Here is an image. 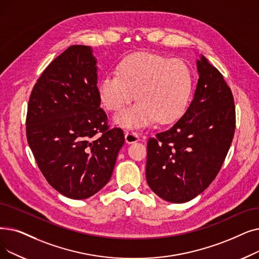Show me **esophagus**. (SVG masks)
<instances>
[{
    "label": "esophagus",
    "instance_id": "esophagus-1",
    "mask_svg": "<svg viewBox=\"0 0 259 259\" xmlns=\"http://www.w3.org/2000/svg\"><path fill=\"white\" fill-rule=\"evenodd\" d=\"M125 140L128 144H133L140 141V137L137 132L134 131H128L125 133Z\"/></svg>",
    "mask_w": 259,
    "mask_h": 259
}]
</instances>
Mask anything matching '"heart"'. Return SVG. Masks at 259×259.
Here are the masks:
<instances>
[{
    "label": "heart",
    "mask_w": 259,
    "mask_h": 259,
    "mask_svg": "<svg viewBox=\"0 0 259 259\" xmlns=\"http://www.w3.org/2000/svg\"><path fill=\"white\" fill-rule=\"evenodd\" d=\"M193 84V72L184 61L141 53L123 58L117 71L106 73L98 83V95L108 110L117 111L136 93L138 102L120 111L115 121L126 128H140L155 120H177L188 105Z\"/></svg>",
    "instance_id": "heart-1"
}]
</instances>
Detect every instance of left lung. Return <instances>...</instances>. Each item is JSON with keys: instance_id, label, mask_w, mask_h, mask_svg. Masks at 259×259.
<instances>
[{"instance_id": "1", "label": "left lung", "mask_w": 259, "mask_h": 259, "mask_svg": "<svg viewBox=\"0 0 259 259\" xmlns=\"http://www.w3.org/2000/svg\"><path fill=\"white\" fill-rule=\"evenodd\" d=\"M199 79L184 115L147 143L146 179L160 198L184 203L215 180L233 141L235 104L221 73L203 55Z\"/></svg>"}]
</instances>
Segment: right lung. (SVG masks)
Here are the masks:
<instances>
[{"label":"right lung","instance_id":"obj_1","mask_svg":"<svg viewBox=\"0 0 259 259\" xmlns=\"http://www.w3.org/2000/svg\"><path fill=\"white\" fill-rule=\"evenodd\" d=\"M96 62L90 47H70L39 77L27 107L26 137L38 167L57 192L77 200L109 182L125 143L99 107Z\"/></svg>","mask_w":259,"mask_h":259}]
</instances>
